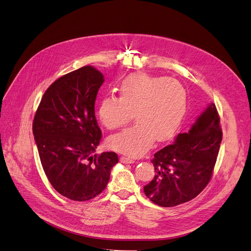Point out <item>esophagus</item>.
I'll return each instance as SVG.
<instances>
[{"label": "esophagus", "mask_w": 251, "mask_h": 251, "mask_svg": "<svg viewBox=\"0 0 251 251\" xmlns=\"http://www.w3.org/2000/svg\"><path fill=\"white\" fill-rule=\"evenodd\" d=\"M120 161L123 164H133L134 159L131 157H128V156H121Z\"/></svg>", "instance_id": "esophagus-1"}]
</instances>
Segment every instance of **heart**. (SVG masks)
<instances>
[{"label":"heart","mask_w":251,"mask_h":251,"mask_svg":"<svg viewBox=\"0 0 251 251\" xmlns=\"http://www.w3.org/2000/svg\"><path fill=\"white\" fill-rule=\"evenodd\" d=\"M120 98L106 96L98 109L101 123L117 129L133 118L136 124L109 139L111 149L140 156L154 142L170 139L178 129L187 110V91L174 78L132 74L119 85Z\"/></svg>","instance_id":"b5f03b06"}]
</instances>
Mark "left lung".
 Instances as JSON below:
<instances>
[{"mask_svg": "<svg viewBox=\"0 0 251 251\" xmlns=\"http://www.w3.org/2000/svg\"><path fill=\"white\" fill-rule=\"evenodd\" d=\"M221 141L219 115L211 103L188 132L155 153L152 159L155 175L144 187L146 196L164 207L195 198L212 178Z\"/></svg>", "mask_w": 251, "mask_h": 251, "instance_id": "8db88e82", "label": "left lung"}]
</instances>
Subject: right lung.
Instances as JSON below:
<instances>
[{"mask_svg":"<svg viewBox=\"0 0 251 251\" xmlns=\"http://www.w3.org/2000/svg\"><path fill=\"white\" fill-rule=\"evenodd\" d=\"M104 82L93 67L73 71L53 82L44 94L33 121V135L44 171L62 196L86 201L106 188L115 152L95 154L101 130L95 102Z\"/></svg>","mask_w":251,"mask_h":251,"instance_id":"right-lung-1","label":"right lung"}]
</instances>
